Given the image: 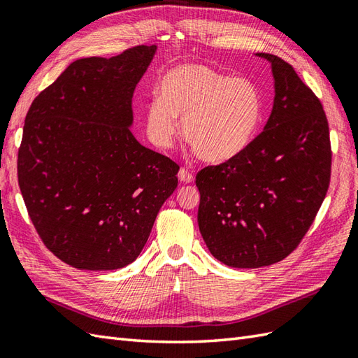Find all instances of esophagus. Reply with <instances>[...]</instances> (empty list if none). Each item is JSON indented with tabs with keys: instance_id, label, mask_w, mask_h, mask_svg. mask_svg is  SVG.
Masks as SVG:
<instances>
[{
	"instance_id": "esophagus-1",
	"label": "esophagus",
	"mask_w": 358,
	"mask_h": 358,
	"mask_svg": "<svg viewBox=\"0 0 358 358\" xmlns=\"http://www.w3.org/2000/svg\"><path fill=\"white\" fill-rule=\"evenodd\" d=\"M178 180L181 181V183H192L194 175H192V172L185 169V167H181V169L178 171Z\"/></svg>"
}]
</instances>
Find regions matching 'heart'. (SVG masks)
Returning <instances> with one entry per match:
<instances>
[{
    "label": "heart",
    "instance_id": "obj_1",
    "mask_svg": "<svg viewBox=\"0 0 358 358\" xmlns=\"http://www.w3.org/2000/svg\"><path fill=\"white\" fill-rule=\"evenodd\" d=\"M183 120V136L208 163H224L254 141L263 118L260 90L203 64L173 67L159 80L158 98L146 108V129L158 148H171Z\"/></svg>",
    "mask_w": 358,
    "mask_h": 358
}]
</instances>
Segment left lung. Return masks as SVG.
<instances>
[{
	"label": "left lung",
	"mask_w": 358,
	"mask_h": 358,
	"mask_svg": "<svg viewBox=\"0 0 358 358\" xmlns=\"http://www.w3.org/2000/svg\"><path fill=\"white\" fill-rule=\"evenodd\" d=\"M275 96L263 132L229 162L196 173L199 227L210 254L231 268H262L300 245L328 192L331 140L320 100L272 53Z\"/></svg>",
	"instance_id": "left-lung-1"
}]
</instances>
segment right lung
<instances>
[{
    "label": "right lung",
    "mask_w": 358,
    "mask_h": 358,
    "mask_svg": "<svg viewBox=\"0 0 358 358\" xmlns=\"http://www.w3.org/2000/svg\"><path fill=\"white\" fill-rule=\"evenodd\" d=\"M157 45L81 58L29 108L18 185L53 255L77 269L113 271L140 255L180 166L131 132L132 96Z\"/></svg>",
    "instance_id": "add662e5"
}]
</instances>
